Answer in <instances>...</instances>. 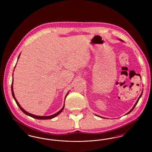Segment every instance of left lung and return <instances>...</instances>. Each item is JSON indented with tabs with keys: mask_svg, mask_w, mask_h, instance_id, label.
Returning a JSON list of instances; mask_svg holds the SVG:
<instances>
[{
	"mask_svg": "<svg viewBox=\"0 0 152 152\" xmlns=\"http://www.w3.org/2000/svg\"><path fill=\"white\" fill-rule=\"evenodd\" d=\"M119 40H120V41H121V42H124V41H123V40H121V39H119ZM142 92H142V93H141V95H140V97H138V99L137 100V101H136V103H135V104H134V106H133V108H132V109H131V110H130V111H129V112H128V113H126V115H128V114H129V113H130V112H132V110H133V109L134 108V107H136V105H137V104L138 102V100H140V98H141V96H142ZM97 116H98V117H101V118H103V117H101V116H97Z\"/></svg>",
	"mask_w": 152,
	"mask_h": 152,
	"instance_id": "1",
	"label": "left lung"
}]
</instances>
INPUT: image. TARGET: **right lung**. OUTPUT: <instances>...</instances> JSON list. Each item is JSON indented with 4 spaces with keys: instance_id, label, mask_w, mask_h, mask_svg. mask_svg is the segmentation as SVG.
I'll return each instance as SVG.
<instances>
[{
    "instance_id": "add662e5",
    "label": "right lung",
    "mask_w": 152,
    "mask_h": 152,
    "mask_svg": "<svg viewBox=\"0 0 152 152\" xmlns=\"http://www.w3.org/2000/svg\"><path fill=\"white\" fill-rule=\"evenodd\" d=\"M20 54L19 55V56H18V59H19V57H20ZM12 76H13V75H12ZM11 92H12V96H13V97H14V99L15 101H16V104H17V105H18V107H19V108L21 109V110H22V112L24 113H25L26 115H28V116H30V117H32V118H36V119H39V120H47V119H51V118H54V117H55L56 116H58V115L62 111H63V110L64 109V106H65V104H64V106H63V107L58 112H57L56 113H55V114H54V115H51V116H36V115H33V114H31V113H29L28 112H27V111H26L24 109L22 108V107L20 105V104H19V102H18L17 101V100L16 99V98H15V97L14 93V91H13V80H12V85H11ZM69 91H68V92L66 94V96H65V98H66V97L67 96V95L68 94V93H69Z\"/></svg>"
}]
</instances>
